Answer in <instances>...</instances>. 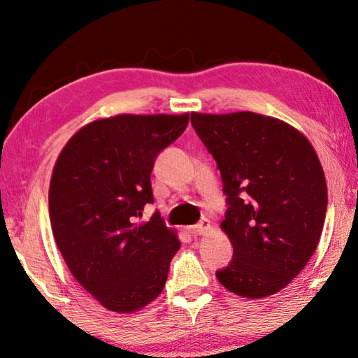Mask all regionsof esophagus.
<instances>
[{"label": "esophagus", "mask_w": 358, "mask_h": 358, "mask_svg": "<svg viewBox=\"0 0 358 358\" xmlns=\"http://www.w3.org/2000/svg\"><path fill=\"white\" fill-rule=\"evenodd\" d=\"M210 227H211L210 221H208V219H201V221L198 222V224L190 225L189 232H190L192 235H203V234H206L208 230H210Z\"/></svg>", "instance_id": "obj_1"}]
</instances>
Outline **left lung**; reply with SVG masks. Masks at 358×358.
<instances>
[{
	"mask_svg": "<svg viewBox=\"0 0 358 358\" xmlns=\"http://www.w3.org/2000/svg\"><path fill=\"white\" fill-rule=\"evenodd\" d=\"M221 173V227L234 256L216 277L243 298H266L298 275L325 224V174L310 142L289 124L252 112L190 113Z\"/></svg>",
	"mask_w": 358,
	"mask_h": 358,
	"instance_id": "left-lung-1",
	"label": "left lung"
}]
</instances>
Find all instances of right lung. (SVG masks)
I'll use <instances>...</instances> for the list:
<instances>
[{
    "label": "right lung",
    "mask_w": 358,
    "mask_h": 358,
    "mask_svg": "<svg viewBox=\"0 0 358 358\" xmlns=\"http://www.w3.org/2000/svg\"><path fill=\"white\" fill-rule=\"evenodd\" d=\"M184 115H118L81 128L64 147L49 187L59 251L87 293L108 310H139L162 293L180 248L153 203L157 157L184 133Z\"/></svg>",
    "instance_id": "1"
}]
</instances>
